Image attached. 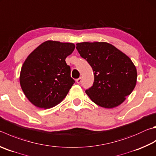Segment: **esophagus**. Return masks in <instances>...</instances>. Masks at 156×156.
Here are the masks:
<instances>
[{
	"label": "esophagus",
	"mask_w": 156,
	"mask_h": 156,
	"mask_svg": "<svg viewBox=\"0 0 156 156\" xmlns=\"http://www.w3.org/2000/svg\"><path fill=\"white\" fill-rule=\"evenodd\" d=\"M81 81H82V78L81 77H80V78H78V79H76V83H77L78 84L80 83Z\"/></svg>",
	"instance_id": "esophagus-1"
}]
</instances>
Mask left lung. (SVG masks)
<instances>
[{"label":"left lung","mask_w":156,"mask_h":156,"mask_svg":"<svg viewBox=\"0 0 156 156\" xmlns=\"http://www.w3.org/2000/svg\"><path fill=\"white\" fill-rule=\"evenodd\" d=\"M76 49L94 73L93 86L85 90L90 100L106 108L122 104L136 84L137 72L131 59L106 42L78 43Z\"/></svg>","instance_id":"8db88e82"}]
</instances>
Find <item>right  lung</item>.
<instances>
[{"instance_id":"obj_1","label":"right lung","mask_w":156,"mask_h":156,"mask_svg":"<svg viewBox=\"0 0 156 156\" xmlns=\"http://www.w3.org/2000/svg\"><path fill=\"white\" fill-rule=\"evenodd\" d=\"M72 43L48 40L28 56L22 65L20 83L34 106L50 108L66 97L75 81L66 58L74 50Z\"/></svg>"}]
</instances>
